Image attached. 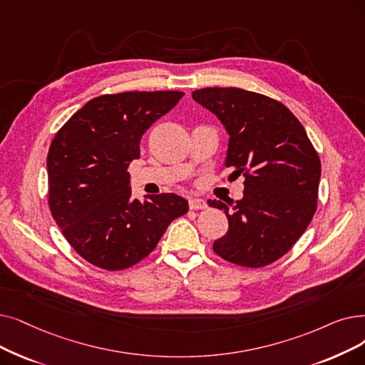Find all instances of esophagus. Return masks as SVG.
Listing matches in <instances>:
<instances>
[{
	"label": "esophagus",
	"mask_w": 365,
	"mask_h": 365,
	"mask_svg": "<svg viewBox=\"0 0 365 365\" xmlns=\"http://www.w3.org/2000/svg\"><path fill=\"white\" fill-rule=\"evenodd\" d=\"M189 207L192 210H202V209H207V202H205L202 198H191L189 200Z\"/></svg>",
	"instance_id": "obj_1"
}]
</instances>
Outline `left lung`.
<instances>
[{"instance_id":"1","label":"left lung","mask_w":365,"mask_h":365,"mask_svg":"<svg viewBox=\"0 0 365 365\" xmlns=\"http://www.w3.org/2000/svg\"><path fill=\"white\" fill-rule=\"evenodd\" d=\"M192 98L225 126V167L245 178V192L224 210L228 232L213 243L216 255L258 268L283 257L306 231L316 212L321 161L304 126L282 103L240 88H204Z\"/></svg>"}]
</instances>
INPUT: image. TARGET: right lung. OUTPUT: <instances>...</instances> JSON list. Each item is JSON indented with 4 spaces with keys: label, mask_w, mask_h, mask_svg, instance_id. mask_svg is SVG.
<instances>
[{
    "label": "right lung",
    "mask_w": 365,
    "mask_h": 365,
    "mask_svg": "<svg viewBox=\"0 0 365 365\" xmlns=\"http://www.w3.org/2000/svg\"><path fill=\"white\" fill-rule=\"evenodd\" d=\"M183 92H122L88 101L56 133L47 153L49 207L73 249L104 270L128 268L189 210L176 194L131 197L130 163L150 125Z\"/></svg>",
    "instance_id": "add662e5"
}]
</instances>
